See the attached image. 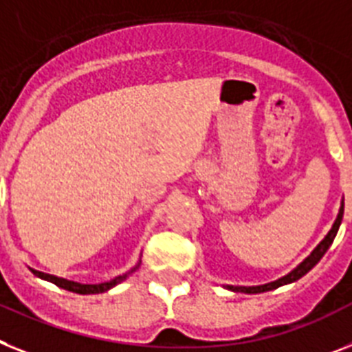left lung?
Wrapping results in <instances>:
<instances>
[{"instance_id":"1","label":"left lung","mask_w":352,"mask_h":352,"mask_svg":"<svg viewBox=\"0 0 352 352\" xmlns=\"http://www.w3.org/2000/svg\"><path fill=\"white\" fill-rule=\"evenodd\" d=\"M342 217H344V204H342V208H340V212H338V217H336L335 223H333L331 227V231L327 232V236L324 238V240L318 243V247L315 250H313L311 254H309L308 258L304 259L302 263H300L299 267L295 268V270H292L288 276L281 277V279H277V281L274 283H268V285H263V286H229L231 290L234 292H243V294H261V292H268V290H274V288H279V286L283 285H288V283H294L297 281V279H300V277L304 276V274H308L309 270H311L315 265H317L318 261L322 259V256L326 254V250L331 247L333 240H335V236L336 232H338V227H340L342 223Z\"/></svg>"}]
</instances>
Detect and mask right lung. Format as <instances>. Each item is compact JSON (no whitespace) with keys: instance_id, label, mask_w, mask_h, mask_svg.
<instances>
[{"instance_id":"1","label":"right lung","mask_w":352,"mask_h":352,"mask_svg":"<svg viewBox=\"0 0 352 352\" xmlns=\"http://www.w3.org/2000/svg\"><path fill=\"white\" fill-rule=\"evenodd\" d=\"M37 277H43L46 281H52L53 285L60 286L64 290H69L73 294H102V292H107L109 288L112 286H116L118 283H121L125 279V276H120L116 279H112L109 283H102V285H80V283H75V281H67V279H62V277H55V276H50V274H44V272H37V270H32Z\"/></svg>"}]
</instances>
